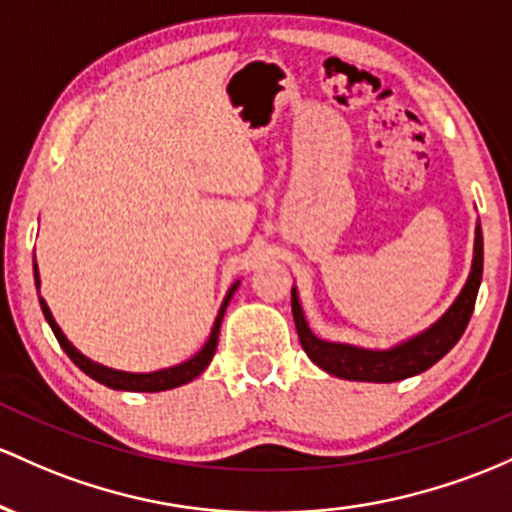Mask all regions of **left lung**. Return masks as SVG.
<instances>
[{"instance_id": "obj_1", "label": "left lung", "mask_w": 512, "mask_h": 512, "mask_svg": "<svg viewBox=\"0 0 512 512\" xmlns=\"http://www.w3.org/2000/svg\"><path fill=\"white\" fill-rule=\"evenodd\" d=\"M481 273H484V237H481V225H476L474 237V261L472 273H469L467 283H464L462 292L452 307L447 309L442 317L421 331L418 336L409 338V341L399 343V346L387 350H367L358 346H348V343H331L321 341L312 333L304 319L300 297L297 290L292 287V317H295L297 336L304 353L309 355L314 365L326 370L329 375L341 377V380H355V382H399L406 377L426 372L433 367L442 355H447L452 346L462 338L464 329H467L469 319H472L476 292L481 285Z\"/></svg>"}]
</instances>
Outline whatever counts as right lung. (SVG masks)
<instances>
[{"instance_id": "add662e5", "label": "right lung", "mask_w": 512, "mask_h": 512, "mask_svg": "<svg viewBox=\"0 0 512 512\" xmlns=\"http://www.w3.org/2000/svg\"><path fill=\"white\" fill-rule=\"evenodd\" d=\"M33 278H36V287L40 290V275H38V266H36V256H33ZM237 287H239V280L229 287L227 297L222 300V307H220V312H217V319H215V324H212L210 338L205 341V346L200 348L191 360H186V363L174 365V367H164V370H157V372H120V370H113V367L99 365V363H94V360H89L86 355L79 353V350L74 348L70 341H67V336L62 333L60 326L55 324L53 312H50L43 297L38 295V300H40V309H43V314H45V321H48L50 329H53V333H55L57 343H60L62 350H65L67 355H70L72 363L77 365L82 372H86L91 380L106 384V387H111V389H120V392H166V389L181 387V384H188L191 380H195V377H198L200 372L210 365L212 355H215V348H217V338H220L222 317H225L227 304H229V300H232L234 292H237Z\"/></svg>"}]
</instances>
